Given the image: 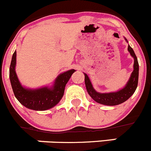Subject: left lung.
<instances>
[{
  "mask_svg": "<svg viewBox=\"0 0 151 151\" xmlns=\"http://www.w3.org/2000/svg\"><path fill=\"white\" fill-rule=\"evenodd\" d=\"M125 40L128 42V40L125 38ZM128 50L131 56L134 58V70L131 73V76L128 79V82L123 88L117 92H108V93H101L95 90L93 88L89 78L86 73H83L85 76V85H86V90L88 94L90 95L91 98L100 104L106 106H116L126 101L135 92L136 89L138 85L139 78V64L137 58L136 56L134 50L131 48V46L128 45Z\"/></svg>",
  "mask_w": 151,
  "mask_h": 151,
  "instance_id": "1",
  "label": "left lung"
}]
</instances>
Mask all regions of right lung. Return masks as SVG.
Masks as SVG:
<instances>
[{
  "instance_id": "right-lung-1",
  "label": "right lung",
  "mask_w": 151,
  "mask_h": 151,
  "mask_svg": "<svg viewBox=\"0 0 151 151\" xmlns=\"http://www.w3.org/2000/svg\"><path fill=\"white\" fill-rule=\"evenodd\" d=\"M16 50L13 53L9 68V78L14 96L19 102L29 109L45 111L57 105L64 95L65 88L75 70L72 69L59 74L51 86L29 89L23 86L15 71Z\"/></svg>"
}]
</instances>
